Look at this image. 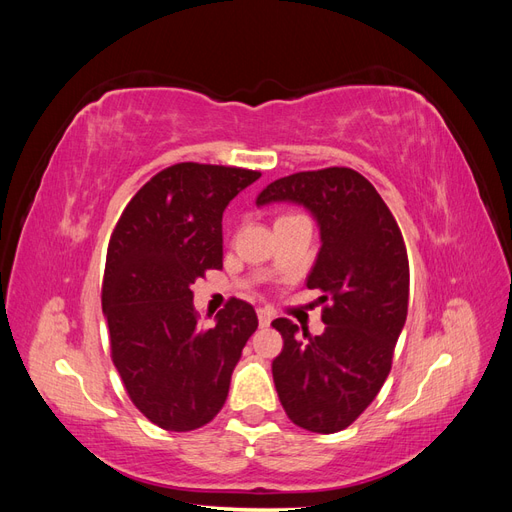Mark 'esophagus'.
<instances>
[{
    "label": "esophagus",
    "mask_w": 512,
    "mask_h": 512,
    "mask_svg": "<svg viewBox=\"0 0 512 512\" xmlns=\"http://www.w3.org/2000/svg\"><path fill=\"white\" fill-rule=\"evenodd\" d=\"M256 314H258L260 327H269L271 320H273V312H271V309H269V307H258Z\"/></svg>",
    "instance_id": "1"
}]
</instances>
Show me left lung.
<instances>
[{
  "label": "left lung",
  "mask_w": 512,
  "mask_h": 512,
  "mask_svg": "<svg viewBox=\"0 0 512 512\" xmlns=\"http://www.w3.org/2000/svg\"><path fill=\"white\" fill-rule=\"evenodd\" d=\"M294 203L320 228V252L307 288L324 294L322 335L273 320L284 348L273 382L294 425L335 433L356 421L391 371L393 350L408 314L410 269L404 237L363 175L352 168L294 173L269 183L256 205Z\"/></svg>",
  "instance_id": "left-lung-1"
}]
</instances>
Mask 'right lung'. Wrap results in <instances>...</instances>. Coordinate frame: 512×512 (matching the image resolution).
I'll return each mask as SVG.
<instances>
[{
  "label": "right lung",
  "mask_w": 512,
  "mask_h": 512,
  "mask_svg": "<svg viewBox=\"0 0 512 512\" xmlns=\"http://www.w3.org/2000/svg\"><path fill=\"white\" fill-rule=\"evenodd\" d=\"M258 177L232 166H168L136 192L108 243L102 312L113 363L132 404L166 431L213 421L258 327L254 307L239 299L203 327L192 292L207 269H222L224 209Z\"/></svg>",
  "instance_id": "obj_1"
}]
</instances>
